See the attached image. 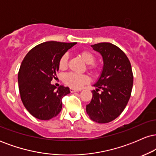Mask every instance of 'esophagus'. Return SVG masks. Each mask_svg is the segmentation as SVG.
<instances>
[{
  "instance_id": "34e87169",
  "label": "esophagus",
  "mask_w": 156,
  "mask_h": 156,
  "mask_svg": "<svg viewBox=\"0 0 156 156\" xmlns=\"http://www.w3.org/2000/svg\"><path fill=\"white\" fill-rule=\"evenodd\" d=\"M69 90H70V92H79L80 90H78V89H75L73 88H70L69 89Z\"/></svg>"
}]
</instances>
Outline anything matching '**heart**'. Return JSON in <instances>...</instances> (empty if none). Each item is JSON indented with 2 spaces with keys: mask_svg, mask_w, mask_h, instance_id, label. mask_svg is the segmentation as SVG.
Here are the masks:
<instances>
[{
  "mask_svg": "<svg viewBox=\"0 0 156 156\" xmlns=\"http://www.w3.org/2000/svg\"><path fill=\"white\" fill-rule=\"evenodd\" d=\"M79 55L82 60L83 61L87 64H92L90 67V69L92 71H96L97 67L93 65L94 59V55L91 53L90 51H83L79 53ZM67 61H68V55L64 54L61 57L59 62H58V65H59V68L62 69H65L67 66ZM88 77L84 76V75L80 74H76V73H69L67 74L64 75L63 80L64 82L69 86V87L73 89H79L83 84L87 83L88 81Z\"/></svg>",
  "mask_w": 156,
  "mask_h": 156,
  "instance_id": "heart-1",
  "label": "heart"
}]
</instances>
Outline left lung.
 Instances as JSON below:
<instances>
[{
  "label": "left lung",
  "instance_id": "obj_1",
  "mask_svg": "<svg viewBox=\"0 0 156 156\" xmlns=\"http://www.w3.org/2000/svg\"><path fill=\"white\" fill-rule=\"evenodd\" d=\"M91 47L101 55L103 66L93 84L96 89L86 111L92 120L107 123L119 117L128 104L133 82L131 65L124 52L114 44L101 42ZM99 89L101 93L97 92Z\"/></svg>",
  "mask_w": 156,
  "mask_h": 156
}]
</instances>
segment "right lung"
Wrapping results in <instances>:
<instances>
[{"label": "right lung", "instance_id": "obj_1", "mask_svg": "<svg viewBox=\"0 0 156 156\" xmlns=\"http://www.w3.org/2000/svg\"><path fill=\"white\" fill-rule=\"evenodd\" d=\"M76 44L43 42L32 48L23 60L18 73L20 94L24 106L37 119L49 120L58 115L62 99L70 93L69 87L56 88L51 80L59 69L61 57Z\"/></svg>", "mask_w": 156, "mask_h": 156}]
</instances>
